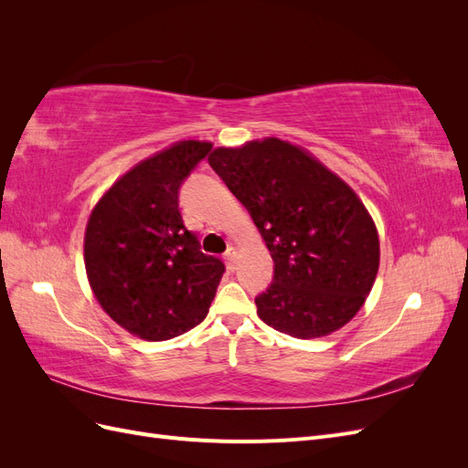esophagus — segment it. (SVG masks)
<instances>
[{
    "label": "esophagus",
    "instance_id": "obj_1",
    "mask_svg": "<svg viewBox=\"0 0 468 468\" xmlns=\"http://www.w3.org/2000/svg\"><path fill=\"white\" fill-rule=\"evenodd\" d=\"M224 260L229 263V269H236V260H238V251L234 248H229V251L224 253Z\"/></svg>",
    "mask_w": 468,
    "mask_h": 468
}]
</instances>
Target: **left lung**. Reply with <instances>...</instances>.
Instances as JSON below:
<instances>
[{
	"mask_svg": "<svg viewBox=\"0 0 468 468\" xmlns=\"http://www.w3.org/2000/svg\"><path fill=\"white\" fill-rule=\"evenodd\" d=\"M208 164L260 229L275 263L258 316L299 339L337 332L369 296L380 263L373 217L314 154L267 136L218 146Z\"/></svg>",
	"mask_w": 468,
	"mask_h": 468,
	"instance_id": "8db88e82",
	"label": "left lung"
}]
</instances>
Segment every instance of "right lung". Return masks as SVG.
Instances as JSON below:
<instances>
[{
    "instance_id": "1",
    "label": "right lung",
    "mask_w": 468,
    "mask_h": 468,
    "mask_svg": "<svg viewBox=\"0 0 468 468\" xmlns=\"http://www.w3.org/2000/svg\"><path fill=\"white\" fill-rule=\"evenodd\" d=\"M179 140L121 176L88 218L83 261L105 313L129 334L164 342L203 322L224 273L183 224L179 186L210 152Z\"/></svg>"
}]
</instances>
